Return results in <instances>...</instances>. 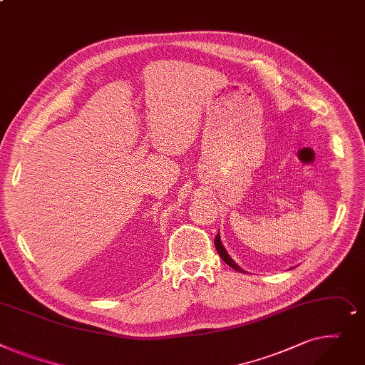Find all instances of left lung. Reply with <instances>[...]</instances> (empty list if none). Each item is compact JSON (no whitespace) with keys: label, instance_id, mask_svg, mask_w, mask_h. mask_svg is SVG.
I'll return each instance as SVG.
<instances>
[{"label":"left lung","instance_id":"obj_1","mask_svg":"<svg viewBox=\"0 0 365 365\" xmlns=\"http://www.w3.org/2000/svg\"><path fill=\"white\" fill-rule=\"evenodd\" d=\"M215 247H217V250H218V253H220V256L222 258V261L227 264V265H230L232 269H235V271H240V272H243V269L239 267V265H235V262L230 258L228 256V253H227V250L224 249V246H222V243H221V237H220V234H217V237H215Z\"/></svg>","mask_w":365,"mask_h":365}]
</instances>
